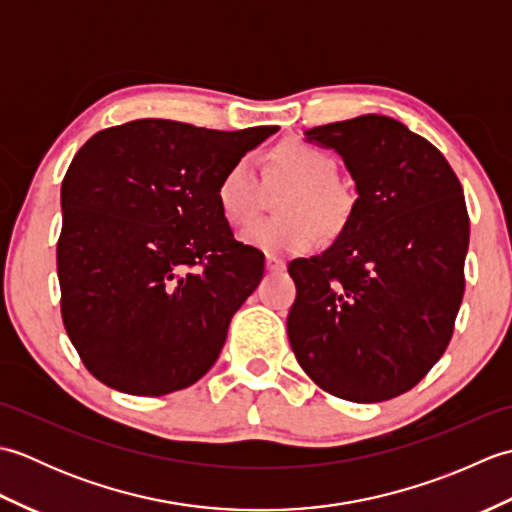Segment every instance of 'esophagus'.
<instances>
[{"label":"esophagus","instance_id":"34e87169","mask_svg":"<svg viewBox=\"0 0 512 512\" xmlns=\"http://www.w3.org/2000/svg\"><path fill=\"white\" fill-rule=\"evenodd\" d=\"M266 270L268 273H281V270H286V262L277 255H266Z\"/></svg>","mask_w":512,"mask_h":512}]
</instances>
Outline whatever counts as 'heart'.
<instances>
[{"instance_id": "1", "label": "heart", "mask_w": 512, "mask_h": 512, "mask_svg": "<svg viewBox=\"0 0 512 512\" xmlns=\"http://www.w3.org/2000/svg\"><path fill=\"white\" fill-rule=\"evenodd\" d=\"M268 178L295 184L284 200V217L257 220L244 231V242L270 255H290L317 244L319 226L336 233L352 211V198L336 178V160L303 140H286L268 158ZM217 204L224 220L242 228L259 211L262 180L250 158H239L217 184Z\"/></svg>"}]
</instances>
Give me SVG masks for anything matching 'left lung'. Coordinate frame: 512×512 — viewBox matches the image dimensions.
<instances>
[{"label": "left lung", "instance_id": "8db88e82", "mask_svg": "<svg viewBox=\"0 0 512 512\" xmlns=\"http://www.w3.org/2000/svg\"><path fill=\"white\" fill-rule=\"evenodd\" d=\"M306 140L343 158L358 198L328 250L288 266L290 347L332 396L396 398L451 341L469 250L462 184L427 138L389 116L312 127Z\"/></svg>", "mask_w": 512, "mask_h": 512}]
</instances>
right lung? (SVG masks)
<instances>
[{
	"mask_svg": "<svg viewBox=\"0 0 512 512\" xmlns=\"http://www.w3.org/2000/svg\"><path fill=\"white\" fill-rule=\"evenodd\" d=\"M279 127L140 118L94 134L61 184V317L88 372L132 396L200 380L264 277L217 204L224 171Z\"/></svg>",
	"mask_w": 512,
	"mask_h": 512,
	"instance_id": "add662e5",
	"label": "right lung"
}]
</instances>
